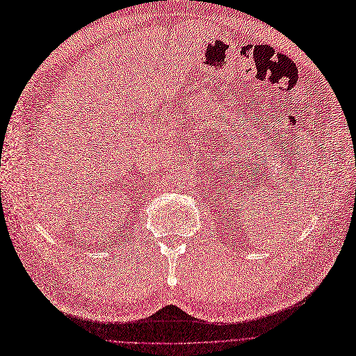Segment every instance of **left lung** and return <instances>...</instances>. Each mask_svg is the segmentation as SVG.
<instances>
[{
  "label": "left lung",
  "mask_w": 356,
  "mask_h": 356,
  "mask_svg": "<svg viewBox=\"0 0 356 356\" xmlns=\"http://www.w3.org/2000/svg\"><path fill=\"white\" fill-rule=\"evenodd\" d=\"M234 186H236V183H234ZM236 188H238V189H240V184H238V186H236ZM247 188H250V184L247 183V179H245V184L243 183L241 191H238V189H237V192H241V193H243V191H244V192H249V191H247ZM252 192H254V191L250 188V193H247V197H249V195H252ZM241 199H243V196H241ZM244 199H245V196H244ZM250 199H252V196H250ZM244 204H245V202H244Z\"/></svg>",
  "instance_id": "8db88e82"
}]
</instances>
